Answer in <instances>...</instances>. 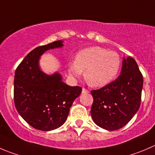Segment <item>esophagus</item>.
I'll use <instances>...</instances> for the list:
<instances>
[{
    "mask_svg": "<svg viewBox=\"0 0 155 155\" xmlns=\"http://www.w3.org/2000/svg\"><path fill=\"white\" fill-rule=\"evenodd\" d=\"M82 93H84V94H85V93H89V91H88L87 89H86V88H83L82 89Z\"/></svg>",
    "mask_w": 155,
    "mask_h": 155,
    "instance_id": "esophagus-1",
    "label": "esophagus"
}]
</instances>
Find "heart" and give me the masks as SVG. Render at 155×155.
I'll return each mask as SVG.
<instances>
[{"label":"heart","mask_w":155,"mask_h":155,"mask_svg":"<svg viewBox=\"0 0 155 155\" xmlns=\"http://www.w3.org/2000/svg\"><path fill=\"white\" fill-rule=\"evenodd\" d=\"M121 67L119 54L102 47L94 46L81 50L75 61L68 64L69 74L78 78L84 71V78L93 87L108 84L116 77Z\"/></svg>","instance_id":"heart-1"}]
</instances>
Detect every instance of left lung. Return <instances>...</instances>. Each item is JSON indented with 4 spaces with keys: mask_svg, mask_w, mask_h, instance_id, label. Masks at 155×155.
<instances>
[{
    "mask_svg": "<svg viewBox=\"0 0 155 155\" xmlns=\"http://www.w3.org/2000/svg\"><path fill=\"white\" fill-rule=\"evenodd\" d=\"M143 76L135 59L124 58L120 75L114 81L91 91V116L100 127L110 131L126 126L141 105Z\"/></svg>",
    "mask_w": 155,
    "mask_h": 155,
    "instance_id": "1",
    "label": "left lung"
}]
</instances>
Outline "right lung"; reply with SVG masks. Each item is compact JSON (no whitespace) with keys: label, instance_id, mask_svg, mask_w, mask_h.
<instances>
[{"label":"right lung","instance_id":"add662e5","mask_svg":"<svg viewBox=\"0 0 155 155\" xmlns=\"http://www.w3.org/2000/svg\"><path fill=\"white\" fill-rule=\"evenodd\" d=\"M62 41L36 47L17 68L14 76V104L19 114L32 127L50 131L62 126L74 101L82 91L61 81L58 73L46 75L39 67V59L45 51L59 48Z\"/></svg>","mask_w":155,"mask_h":155}]
</instances>
